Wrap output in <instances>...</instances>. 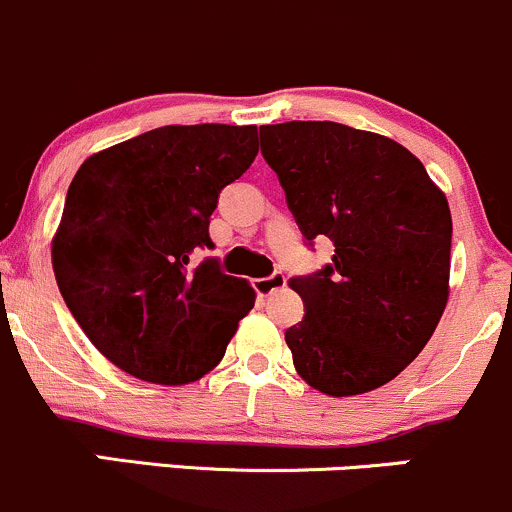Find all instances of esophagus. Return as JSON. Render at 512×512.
<instances>
[{"label": "esophagus", "instance_id": "esophagus-1", "mask_svg": "<svg viewBox=\"0 0 512 512\" xmlns=\"http://www.w3.org/2000/svg\"><path fill=\"white\" fill-rule=\"evenodd\" d=\"M286 286V274L284 272H272L269 274V277H262V279H255V291L260 296H269V294H274V291H279V289H284Z\"/></svg>", "mask_w": 512, "mask_h": 512}]
</instances>
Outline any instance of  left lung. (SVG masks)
<instances>
[{"label":"left lung","mask_w":512,"mask_h":512,"mask_svg":"<svg viewBox=\"0 0 512 512\" xmlns=\"http://www.w3.org/2000/svg\"><path fill=\"white\" fill-rule=\"evenodd\" d=\"M303 240L333 260L291 279L303 320L286 330L296 372L328 396L389 384L447 306L452 216L423 162L396 140L333 121L260 128Z\"/></svg>","instance_id":"obj_1"}]
</instances>
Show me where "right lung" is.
<instances>
[{
	"label": "right lung",
	"instance_id": "right-lung-1",
	"mask_svg": "<svg viewBox=\"0 0 512 512\" xmlns=\"http://www.w3.org/2000/svg\"><path fill=\"white\" fill-rule=\"evenodd\" d=\"M257 155L255 126H162L82 162L53 240L60 294L123 372L189 384L211 372L255 306L218 257L194 265L218 194Z\"/></svg>",
	"mask_w": 512,
	"mask_h": 512
}]
</instances>
